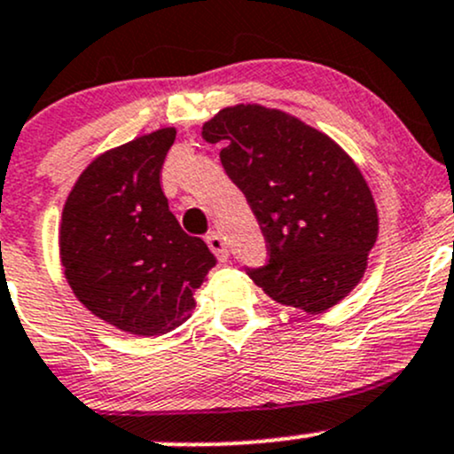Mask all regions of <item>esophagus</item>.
<instances>
[{"mask_svg": "<svg viewBox=\"0 0 454 454\" xmlns=\"http://www.w3.org/2000/svg\"><path fill=\"white\" fill-rule=\"evenodd\" d=\"M207 243L208 247H211V252L215 254L217 261H228V247H226V241H223V237L219 235V232H208L207 235Z\"/></svg>", "mask_w": 454, "mask_h": 454, "instance_id": "esophagus-1", "label": "esophagus"}]
</instances>
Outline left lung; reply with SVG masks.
<instances>
[{"label": "left lung", "mask_w": 454, "mask_h": 454, "mask_svg": "<svg viewBox=\"0 0 454 454\" xmlns=\"http://www.w3.org/2000/svg\"><path fill=\"white\" fill-rule=\"evenodd\" d=\"M202 137L223 144V170L267 241V262L247 267V276L271 300L310 315L351 293L380 231L353 159L325 133L261 106L222 109Z\"/></svg>", "instance_id": "obj_1"}]
</instances>
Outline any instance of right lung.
Returning a JSON list of instances; mask_svg holds the SVG:
<instances>
[{"label":"right lung","mask_w":454,"mask_h":454,"mask_svg":"<svg viewBox=\"0 0 454 454\" xmlns=\"http://www.w3.org/2000/svg\"><path fill=\"white\" fill-rule=\"evenodd\" d=\"M176 129H159L94 159L64 204L59 254L77 300L109 325L159 336L181 325L215 267L161 189Z\"/></svg>","instance_id":"right-lung-1"}]
</instances>
